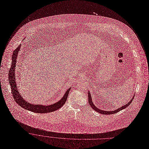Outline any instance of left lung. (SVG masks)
Masks as SVG:
<instances>
[{
  "instance_id": "8db88e82",
  "label": "left lung",
  "mask_w": 149,
  "mask_h": 149,
  "mask_svg": "<svg viewBox=\"0 0 149 149\" xmlns=\"http://www.w3.org/2000/svg\"><path fill=\"white\" fill-rule=\"evenodd\" d=\"M134 95L133 96V98L130 100V102H128L127 104H126L125 105H124V106H122V107H120V108H118L117 109H116V110H114V111H104V110H100V109H98L97 107H96L95 106V104H93V103L92 102V97H91V95L90 92H88V103L90 104L91 106V107H92L95 110H96V111H97L98 113H100L103 114H110L116 113H117V112H118V111H120L122 110L123 109H124L126 108V107H127V106H129L130 104V103L132 102V101H133V99H134Z\"/></svg>"
}]
</instances>
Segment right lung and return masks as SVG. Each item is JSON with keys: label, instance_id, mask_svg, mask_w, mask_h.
Here are the masks:
<instances>
[{"label": "right lung", "instance_id": "right-lung-1", "mask_svg": "<svg viewBox=\"0 0 149 149\" xmlns=\"http://www.w3.org/2000/svg\"><path fill=\"white\" fill-rule=\"evenodd\" d=\"M20 47H21V45H20L13 52V55L12 56V65H11V67L9 73V81L10 85L11 86L12 93L14 100L22 107L27 110L33 111L34 113H47L54 111L55 110H58V109H60L66 103V101L68 97L69 91L70 90V88L68 89V91L65 92L64 96L61 99V100L56 102V103H54L49 106H44L42 104H35L30 103L27 101H26L23 98L22 95L20 94L16 85L15 71V67L16 64L17 56L19 52L20 51Z\"/></svg>", "mask_w": 149, "mask_h": 149}]
</instances>
